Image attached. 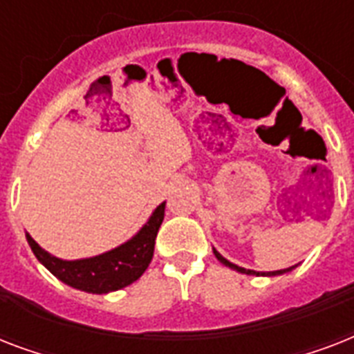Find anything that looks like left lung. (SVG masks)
<instances>
[{
	"label": "left lung",
	"instance_id": "obj_1",
	"mask_svg": "<svg viewBox=\"0 0 354 354\" xmlns=\"http://www.w3.org/2000/svg\"><path fill=\"white\" fill-rule=\"evenodd\" d=\"M213 253H215V257L218 259V261H221L222 264H226V266H230V268H233V270H236V272H241V274H248V275H281V274H285V272H290L292 268H294V266H290V268H285V270H275V272H268V274H259V272H255V270H246V268H242V266H236V264H233V263H230V261H227V259H224L221 255V253L216 252V250H213Z\"/></svg>",
	"mask_w": 354,
	"mask_h": 354
}]
</instances>
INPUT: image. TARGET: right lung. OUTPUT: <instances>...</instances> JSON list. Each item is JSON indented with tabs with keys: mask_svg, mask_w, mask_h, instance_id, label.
<instances>
[{
	"mask_svg": "<svg viewBox=\"0 0 354 354\" xmlns=\"http://www.w3.org/2000/svg\"><path fill=\"white\" fill-rule=\"evenodd\" d=\"M163 216L165 202L156 207L149 222L130 241L112 252L80 261H62L55 255H49L36 244L29 233H25V236L36 259L62 283L90 294H108L139 279L145 270L149 268L154 255L156 235L163 222Z\"/></svg>",
	"mask_w": 354,
	"mask_h": 354,
	"instance_id": "1",
	"label": "right lung"
}]
</instances>
